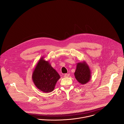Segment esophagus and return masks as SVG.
I'll list each match as a JSON object with an SVG mask.
<instances>
[{
	"label": "esophagus",
	"mask_w": 124,
	"mask_h": 124,
	"mask_svg": "<svg viewBox=\"0 0 124 124\" xmlns=\"http://www.w3.org/2000/svg\"><path fill=\"white\" fill-rule=\"evenodd\" d=\"M70 76V74H67V73H66V74H64V77H65V78H66V77H69Z\"/></svg>",
	"instance_id": "obj_1"
}]
</instances>
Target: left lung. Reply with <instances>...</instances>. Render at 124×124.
Returning a JSON list of instances; mask_svg holds the SVG:
<instances>
[{
	"mask_svg": "<svg viewBox=\"0 0 124 124\" xmlns=\"http://www.w3.org/2000/svg\"><path fill=\"white\" fill-rule=\"evenodd\" d=\"M74 76L77 81L81 85L87 84L91 78V71L85 61L77 63Z\"/></svg>",
	"mask_w": 124,
	"mask_h": 124,
	"instance_id": "left-lung-1",
	"label": "left lung"
}]
</instances>
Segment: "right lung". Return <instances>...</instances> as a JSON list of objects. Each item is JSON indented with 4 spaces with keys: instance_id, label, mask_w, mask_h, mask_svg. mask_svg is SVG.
<instances>
[{
    "instance_id": "add662e5",
    "label": "right lung",
    "mask_w": 124,
    "mask_h": 124,
    "mask_svg": "<svg viewBox=\"0 0 124 124\" xmlns=\"http://www.w3.org/2000/svg\"><path fill=\"white\" fill-rule=\"evenodd\" d=\"M60 76L53 69L49 61L42 57L33 71L32 79L37 88L44 93L53 91Z\"/></svg>"
}]
</instances>
